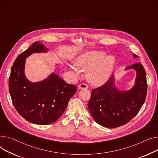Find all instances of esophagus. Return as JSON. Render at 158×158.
<instances>
[{
	"mask_svg": "<svg viewBox=\"0 0 158 158\" xmlns=\"http://www.w3.org/2000/svg\"><path fill=\"white\" fill-rule=\"evenodd\" d=\"M78 89H88V86L86 84H85V83H80V84L78 85Z\"/></svg>",
	"mask_w": 158,
	"mask_h": 158,
	"instance_id": "esophagus-1",
	"label": "esophagus"
}]
</instances>
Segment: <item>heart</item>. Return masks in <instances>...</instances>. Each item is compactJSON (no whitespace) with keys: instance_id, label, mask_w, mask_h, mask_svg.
<instances>
[{"instance_id":"1","label":"heart","mask_w":158,"mask_h":158,"mask_svg":"<svg viewBox=\"0 0 158 158\" xmlns=\"http://www.w3.org/2000/svg\"><path fill=\"white\" fill-rule=\"evenodd\" d=\"M105 53L103 52H89L81 55L76 60L71 70L77 77L80 76V71L88 72V80L92 84L99 85L103 84L112 74L115 59L113 55L104 58Z\"/></svg>"}]
</instances>
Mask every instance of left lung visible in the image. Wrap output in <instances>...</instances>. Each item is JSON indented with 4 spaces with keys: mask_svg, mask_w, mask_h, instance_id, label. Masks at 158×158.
<instances>
[{
    "mask_svg": "<svg viewBox=\"0 0 158 158\" xmlns=\"http://www.w3.org/2000/svg\"><path fill=\"white\" fill-rule=\"evenodd\" d=\"M133 57L137 58L133 53ZM134 69L136 78L129 90H120L114 74L103 85L92 90L88 108L95 121L105 127H117L127 123L143 105L147 90L146 73L142 64H134L125 71Z\"/></svg>",
    "mask_w": 158,
    "mask_h": 158,
    "instance_id": "obj_1",
    "label": "left lung"
}]
</instances>
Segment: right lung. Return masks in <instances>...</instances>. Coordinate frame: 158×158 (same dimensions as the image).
<instances>
[{
  "label": "right lung",
  "instance_id": "right-lung-1",
  "mask_svg": "<svg viewBox=\"0 0 158 158\" xmlns=\"http://www.w3.org/2000/svg\"><path fill=\"white\" fill-rule=\"evenodd\" d=\"M48 51L41 42H34L16 58L9 78V94L17 112L27 121L39 125H47L57 120L77 90V86L65 82L53 72L36 82L26 77L25 59L33 53Z\"/></svg>",
  "mask_w": 158,
  "mask_h": 158
}]
</instances>
